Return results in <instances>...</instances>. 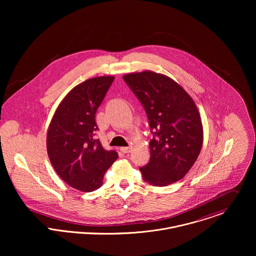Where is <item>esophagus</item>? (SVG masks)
<instances>
[{"mask_svg":"<svg viewBox=\"0 0 256 256\" xmlns=\"http://www.w3.org/2000/svg\"><path fill=\"white\" fill-rule=\"evenodd\" d=\"M120 150H121L123 154H128V152H130L132 150V146H123V148H120Z\"/></svg>","mask_w":256,"mask_h":256,"instance_id":"1","label":"esophagus"}]
</instances>
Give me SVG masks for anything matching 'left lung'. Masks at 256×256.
I'll return each instance as SVG.
<instances>
[{"instance_id": "left-lung-1", "label": "left lung", "mask_w": 256, "mask_h": 256, "mask_svg": "<svg viewBox=\"0 0 256 256\" xmlns=\"http://www.w3.org/2000/svg\"><path fill=\"white\" fill-rule=\"evenodd\" d=\"M123 80L146 111L152 134L150 160L140 168L144 182L154 186L178 182L196 162L203 144L202 122L193 100L160 74H128Z\"/></svg>"}]
</instances>
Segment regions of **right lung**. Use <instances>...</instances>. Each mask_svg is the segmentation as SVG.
<instances>
[{
  "instance_id": "right-lung-1",
  "label": "right lung",
  "mask_w": 256,
  "mask_h": 256,
  "mask_svg": "<svg viewBox=\"0 0 256 256\" xmlns=\"http://www.w3.org/2000/svg\"><path fill=\"white\" fill-rule=\"evenodd\" d=\"M113 80V76H98L74 86L48 128L47 152L54 170L65 182L84 192L98 189L118 158L116 150H106L96 137V113Z\"/></svg>"
}]
</instances>
